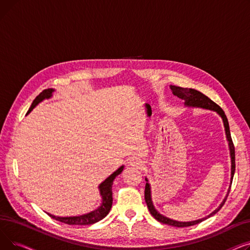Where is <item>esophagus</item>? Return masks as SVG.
<instances>
[{
  "label": "esophagus",
  "mask_w": 250,
  "mask_h": 250,
  "mask_svg": "<svg viewBox=\"0 0 250 250\" xmlns=\"http://www.w3.org/2000/svg\"><path fill=\"white\" fill-rule=\"evenodd\" d=\"M128 164H129L130 166H133V167L138 168V169H141V168L143 167V165H144L143 161H142L141 159H138V158L132 159V160H130V161L128 162Z\"/></svg>",
  "instance_id": "34e87169"
}]
</instances>
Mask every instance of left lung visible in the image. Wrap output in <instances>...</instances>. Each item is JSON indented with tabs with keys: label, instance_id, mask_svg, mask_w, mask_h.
I'll list each match as a JSON object with an SVG mask.
<instances>
[{
	"label": "left lung",
	"instance_id": "obj_1",
	"mask_svg": "<svg viewBox=\"0 0 250 250\" xmlns=\"http://www.w3.org/2000/svg\"><path fill=\"white\" fill-rule=\"evenodd\" d=\"M170 89L172 90V93L177 96L178 98L185 100V105L186 106H189V107H201V108H205V109H209V110H214L216 111L223 120V123H224V127H225V133H226V138L228 141V145H229V150H230V156H231V185H232V180H233V176H234V172H235V148L233 145L232 142V138H231V134H230V128H229V123L227 120V116L225 114V112L223 111V109L219 106L218 104H216L213 100L209 99L208 96H206L205 94H203L202 92L194 90L191 88H182V87H178V86H170ZM146 188H145V201L147 204V207L149 208V211L151 213V215L157 220L159 221L160 223H163V224L166 225H170V226H174V227H188V226H193L199 224V223L203 222L204 220L209 218L211 216L215 215L219 209L223 207V205L225 204L226 199L222 202V204L215 209L213 213L209 214L208 216L203 218V219H199L195 221H191V222H178L172 219H169L163 215H161L160 213L157 212V209L154 208L153 206V202H152V198H151V187L148 182V179L146 178ZM231 188V186H230ZM230 191V190H229ZM228 191V193H229Z\"/></svg>",
	"mask_w": 250,
	"mask_h": 250
}]
</instances>
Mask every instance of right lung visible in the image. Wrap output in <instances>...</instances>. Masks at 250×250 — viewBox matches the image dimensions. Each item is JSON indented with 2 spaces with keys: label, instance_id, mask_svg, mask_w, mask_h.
I'll list each match as a JSON object with an SVG mask.
<instances>
[{
  "label": "right lung",
  "instance_id": "right-lung-1",
  "mask_svg": "<svg viewBox=\"0 0 250 250\" xmlns=\"http://www.w3.org/2000/svg\"><path fill=\"white\" fill-rule=\"evenodd\" d=\"M54 89H45L43 90L41 94L36 96V98L33 100L31 106L29 110L27 111V114L36 106V105L42 102L43 99L50 98L52 96V92H54ZM124 170V166H121L118 168L116 171H114L110 176H108L106 179H105L101 185L99 186V191L100 195L102 198V203L100 207H98L94 211H92L88 214L81 215V216H75V217H57L54 215H50L47 213L49 217L52 219H55L57 221H60L62 223H64V224L68 225H91L94 224V223L102 220L104 217H106L107 214L109 213L111 206H112V183L114 178L121 174L122 171Z\"/></svg>",
  "mask_w": 250,
  "mask_h": 250
}]
</instances>
